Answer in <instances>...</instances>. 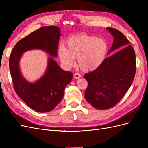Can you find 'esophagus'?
I'll use <instances>...</instances> for the list:
<instances>
[{
  "mask_svg": "<svg viewBox=\"0 0 148 148\" xmlns=\"http://www.w3.org/2000/svg\"><path fill=\"white\" fill-rule=\"evenodd\" d=\"M73 77H74V78H75V79H79V78H81V75H80L79 73H75V74H74Z\"/></svg>",
  "mask_w": 148,
  "mask_h": 148,
  "instance_id": "esophagus-1",
  "label": "esophagus"
}]
</instances>
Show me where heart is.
<instances>
[{"mask_svg":"<svg viewBox=\"0 0 148 148\" xmlns=\"http://www.w3.org/2000/svg\"><path fill=\"white\" fill-rule=\"evenodd\" d=\"M109 44L103 38L92 36L79 34L70 38L66 47L62 46L59 50L60 59L67 68L77 64L83 71H90L99 67L106 59L109 52Z\"/></svg>","mask_w":148,"mask_h":148,"instance_id":"1","label":"heart"}]
</instances>
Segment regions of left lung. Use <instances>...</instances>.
Segmentation results:
<instances>
[{"instance_id": "left-lung-1", "label": "left lung", "mask_w": 148, "mask_h": 148, "mask_svg": "<svg viewBox=\"0 0 148 148\" xmlns=\"http://www.w3.org/2000/svg\"><path fill=\"white\" fill-rule=\"evenodd\" d=\"M114 36V42L106 58L96 70L84 74L88 87L85 99L95 108L109 109L122 99L130 87L136 72L135 53L128 40L120 31L106 28Z\"/></svg>"}]
</instances>
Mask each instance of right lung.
<instances>
[{"instance_id":"right-lung-1","label":"right lung","mask_w":148,"mask_h":148,"mask_svg":"<svg viewBox=\"0 0 148 148\" xmlns=\"http://www.w3.org/2000/svg\"><path fill=\"white\" fill-rule=\"evenodd\" d=\"M60 36L58 26H43L18 42L10 56L9 68L13 88L18 97L38 112H50L59 104L64 97L65 87L72 79L73 74L62 70L52 57H49L45 73L37 81L31 83L20 72V58L25 52L33 49L42 50L57 57Z\"/></svg>"}]
</instances>
